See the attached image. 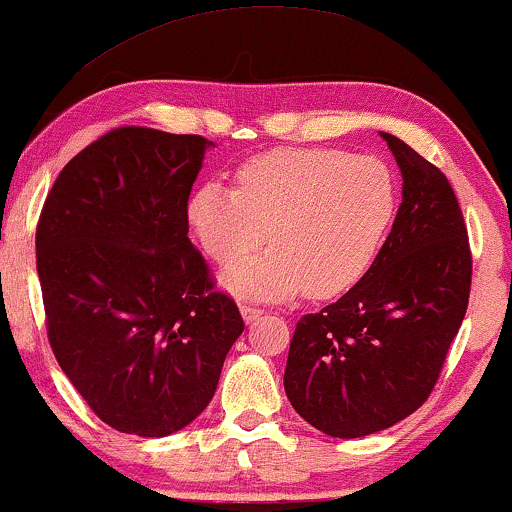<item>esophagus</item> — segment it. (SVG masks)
<instances>
[{
  "instance_id": "esophagus-1",
  "label": "esophagus",
  "mask_w": 512,
  "mask_h": 512,
  "mask_svg": "<svg viewBox=\"0 0 512 512\" xmlns=\"http://www.w3.org/2000/svg\"><path fill=\"white\" fill-rule=\"evenodd\" d=\"M240 310H242V317H244V322H247V324L256 322L258 317L263 315V310H261V308H256V305H247V303L240 305Z\"/></svg>"
}]
</instances>
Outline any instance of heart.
<instances>
[{
  "mask_svg": "<svg viewBox=\"0 0 512 512\" xmlns=\"http://www.w3.org/2000/svg\"><path fill=\"white\" fill-rule=\"evenodd\" d=\"M397 211V181L383 159L334 148H277L237 169V190L207 181L185 207L188 225L216 263L272 247L223 275L242 296L280 301L305 289L343 294L360 280ZM271 232L268 233L267 230Z\"/></svg>",
  "mask_w": 512,
  "mask_h": 512,
  "instance_id": "heart-1",
  "label": "heart"
}]
</instances>
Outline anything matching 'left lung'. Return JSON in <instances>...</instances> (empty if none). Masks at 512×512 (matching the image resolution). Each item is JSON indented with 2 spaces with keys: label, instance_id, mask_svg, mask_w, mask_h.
Here are the masks:
<instances>
[{
  "label": "left lung",
  "instance_id": "8db88e82",
  "mask_svg": "<svg viewBox=\"0 0 512 512\" xmlns=\"http://www.w3.org/2000/svg\"><path fill=\"white\" fill-rule=\"evenodd\" d=\"M381 138L402 174L393 230L348 294L298 320L284 369L291 407L341 440L395 426L428 400L473 275L447 176L397 136Z\"/></svg>",
  "mask_w": 512,
  "mask_h": 512
}]
</instances>
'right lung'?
Returning <instances> with one entry per match:
<instances>
[{
  "label": "right lung",
  "instance_id": "obj_1",
  "mask_svg": "<svg viewBox=\"0 0 512 512\" xmlns=\"http://www.w3.org/2000/svg\"><path fill=\"white\" fill-rule=\"evenodd\" d=\"M214 143L145 126L70 159L37 225L58 364L119 433L167 437L202 414L244 331L188 237V197Z\"/></svg>",
  "mask_w": 512,
  "mask_h": 512
}]
</instances>
